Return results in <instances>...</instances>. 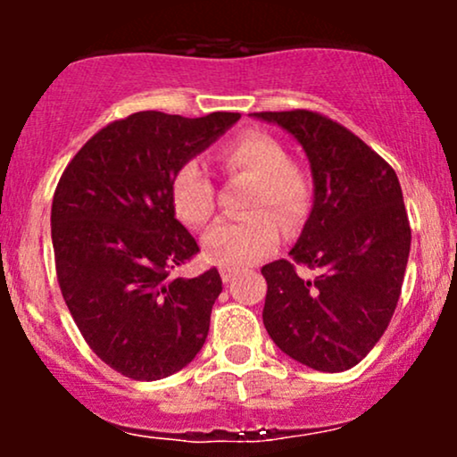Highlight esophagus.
<instances>
[{
    "label": "esophagus",
    "mask_w": 457,
    "mask_h": 457,
    "mask_svg": "<svg viewBox=\"0 0 457 457\" xmlns=\"http://www.w3.org/2000/svg\"><path fill=\"white\" fill-rule=\"evenodd\" d=\"M236 277V270L234 269H228V266H223L221 269V279L225 281V283H229Z\"/></svg>",
    "instance_id": "1"
}]
</instances>
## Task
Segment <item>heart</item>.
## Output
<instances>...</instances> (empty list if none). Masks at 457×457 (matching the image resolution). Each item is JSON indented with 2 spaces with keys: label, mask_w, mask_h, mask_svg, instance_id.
Here are the masks:
<instances>
[{
  "label": "heart",
  "mask_w": 457,
  "mask_h": 457,
  "mask_svg": "<svg viewBox=\"0 0 457 457\" xmlns=\"http://www.w3.org/2000/svg\"><path fill=\"white\" fill-rule=\"evenodd\" d=\"M221 162L229 174L253 178L246 211L253 212L240 221H221L208 229L202 240L208 262L228 269H245L269 255L279 243L283 228H296L305 217L312 187L307 176L290 162V156L275 137L266 133H245L221 152ZM171 202L176 214L188 228H202L214 214V187L202 162L188 161L171 180ZM259 212L255 213L254 211ZM272 210L273 214L264 213Z\"/></svg>",
  "instance_id": "b5f03b06"
}]
</instances>
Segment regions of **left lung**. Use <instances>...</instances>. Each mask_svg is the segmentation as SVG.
Here are the masks:
<instances>
[{
    "label": "left lung",
    "instance_id": "left-lung-1",
    "mask_svg": "<svg viewBox=\"0 0 457 457\" xmlns=\"http://www.w3.org/2000/svg\"><path fill=\"white\" fill-rule=\"evenodd\" d=\"M298 141L309 161L313 204L287 260L262 269V320L281 353L318 371H345L389 327L411 253V225L395 171L365 141L324 115L251 113Z\"/></svg>",
    "mask_w": 457,
    "mask_h": 457
}]
</instances>
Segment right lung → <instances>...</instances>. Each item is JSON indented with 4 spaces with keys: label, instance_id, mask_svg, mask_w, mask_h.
Returning <instances> with one entry per match:
<instances>
[{
    "label": "right lung",
    "instance_id": "right-lung-1",
    "mask_svg": "<svg viewBox=\"0 0 457 457\" xmlns=\"http://www.w3.org/2000/svg\"><path fill=\"white\" fill-rule=\"evenodd\" d=\"M238 120L133 113L98 130L60 178L51 238L62 296L94 353L129 378H167L206 342L221 275L171 277L199 251L176 219L171 180Z\"/></svg>",
    "mask_w": 457,
    "mask_h": 457
}]
</instances>
